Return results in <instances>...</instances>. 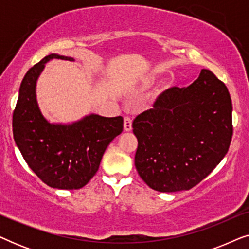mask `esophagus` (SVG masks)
Instances as JSON below:
<instances>
[{
	"instance_id": "esophagus-1",
	"label": "esophagus",
	"mask_w": 249,
	"mask_h": 249,
	"mask_svg": "<svg viewBox=\"0 0 249 249\" xmlns=\"http://www.w3.org/2000/svg\"><path fill=\"white\" fill-rule=\"evenodd\" d=\"M132 125V119L130 117H124V130L130 131Z\"/></svg>"
}]
</instances>
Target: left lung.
<instances>
[{
  "instance_id": "8db88e82",
  "label": "left lung",
  "mask_w": 249,
  "mask_h": 249,
  "mask_svg": "<svg viewBox=\"0 0 249 249\" xmlns=\"http://www.w3.org/2000/svg\"><path fill=\"white\" fill-rule=\"evenodd\" d=\"M135 165L152 189L188 190L221 162L232 138V103L223 81L203 69L188 87H172L132 122Z\"/></svg>"
}]
</instances>
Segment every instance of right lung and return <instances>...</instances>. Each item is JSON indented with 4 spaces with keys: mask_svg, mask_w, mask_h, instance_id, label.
Returning a JSON list of instances; mask_svg holds the SVG:
<instances>
[{
    "mask_svg": "<svg viewBox=\"0 0 249 249\" xmlns=\"http://www.w3.org/2000/svg\"><path fill=\"white\" fill-rule=\"evenodd\" d=\"M51 59L73 60L50 54L27 71L13 111V138L44 183L57 189H79L97 172L105 149L122 132L124 119L90 114L68 125L47 122L37 105L35 86Z\"/></svg>",
    "mask_w": 249,
    "mask_h": 249,
    "instance_id": "add662e5",
    "label": "right lung"
}]
</instances>
